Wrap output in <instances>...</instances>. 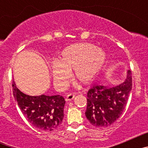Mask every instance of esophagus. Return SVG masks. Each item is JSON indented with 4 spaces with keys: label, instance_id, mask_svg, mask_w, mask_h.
<instances>
[{
    "label": "esophagus",
    "instance_id": "esophagus-1",
    "mask_svg": "<svg viewBox=\"0 0 148 148\" xmlns=\"http://www.w3.org/2000/svg\"><path fill=\"white\" fill-rule=\"evenodd\" d=\"M75 94H73V93H70V94H68L67 95H66V101H70L73 100L74 98H75Z\"/></svg>",
    "mask_w": 148,
    "mask_h": 148
}]
</instances>
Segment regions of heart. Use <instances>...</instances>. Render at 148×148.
<instances>
[{
  "mask_svg": "<svg viewBox=\"0 0 148 148\" xmlns=\"http://www.w3.org/2000/svg\"><path fill=\"white\" fill-rule=\"evenodd\" d=\"M106 61L103 49L90 43H78L69 46L61 52L58 61L50 64V72L55 84L59 88L66 85L70 72L81 83L92 82L102 69Z\"/></svg>",
  "mask_w": 148,
  "mask_h": 148,
  "instance_id": "heart-1",
  "label": "heart"
}]
</instances>
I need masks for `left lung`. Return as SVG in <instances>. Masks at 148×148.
Segmentation results:
<instances>
[{
  "label": "left lung",
  "instance_id": "8db88e82",
  "mask_svg": "<svg viewBox=\"0 0 148 148\" xmlns=\"http://www.w3.org/2000/svg\"><path fill=\"white\" fill-rule=\"evenodd\" d=\"M132 90L131 71L119 85L93 86L87 92L85 116L90 124L96 127H106L119 118L127 103Z\"/></svg>",
  "mask_w": 148,
  "mask_h": 148
}]
</instances>
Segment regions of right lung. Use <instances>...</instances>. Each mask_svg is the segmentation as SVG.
Here are the masks:
<instances>
[{
    "instance_id": "right-lung-1",
    "label": "right lung",
    "mask_w": 148,
    "mask_h": 148,
    "mask_svg": "<svg viewBox=\"0 0 148 148\" xmlns=\"http://www.w3.org/2000/svg\"><path fill=\"white\" fill-rule=\"evenodd\" d=\"M13 95L29 122L40 130H57L64 119L65 100L60 95L32 96L22 92L13 81Z\"/></svg>"
}]
</instances>
